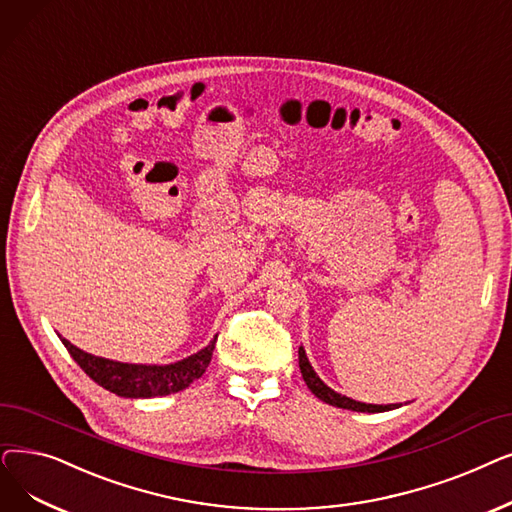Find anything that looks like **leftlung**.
<instances>
[{
  "instance_id": "1",
  "label": "left lung",
  "mask_w": 512,
  "mask_h": 512,
  "mask_svg": "<svg viewBox=\"0 0 512 512\" xmlns=\"http://www.w3.org/2000/svg\"><path fill=\"white\" fill-rule=\"evenodd\" d=\"M298 362H300V371H302V377H304V381H306V385L310 387V392L319 398V400H323V402H327V404H331V406H337V408H348V410H356V412H385V410H392V408H398L396 404H387V406H381V404H364V402H356V400H352V398H346V396H342V394H337V392H333L331 387H327L321 379H319V375H316L314 371H312V367H310V362H308V358H306V352H304V348L300 346V350H298Z\"/></svg>"
}]
</instances>
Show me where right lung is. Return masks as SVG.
I'll return each mask as SVG.
<instances>
[{"label":"right lung","instance_id":"obj_1","mask_svg":"<svg viewBox=\"0 0 512 512\" xmlns=\"http://www.w3.org/2000/svg\"><path fill=\"white\" fill-rule=\"evenodd\" d=\"M62 344L77 360L79 367L108 392L123 398H154L177 394L181 389L189 387L193 381L200 379L208 369L216 337L198 354H193L181 362L166 364V367H145V364H127L114 362L108 358H100L87 354L72 346L66 339Z\"/></svg>","mask_w":512,"mask_h":512}]
</instances>
